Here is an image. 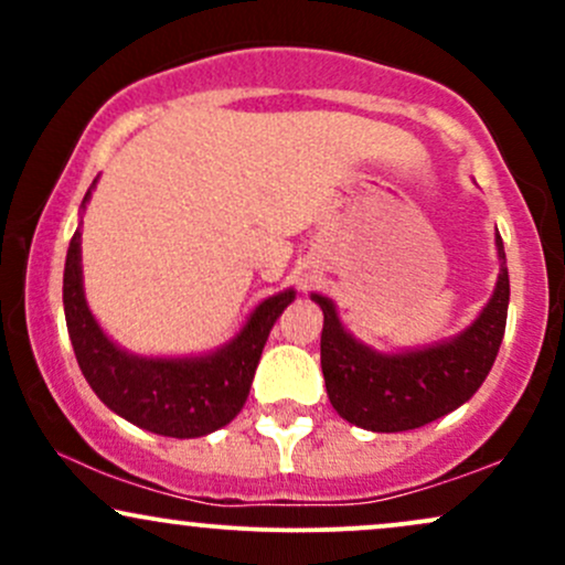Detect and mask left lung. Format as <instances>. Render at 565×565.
I'll return each instance as SVG.
<instances>
[{"mask_svg":"<svg viewBox=\"0 0 565 565\" xmlns=\"http://www.w3.org/2000/svg\"><path fill=\"white\" fill-rule=\"evenodd\" d=\"M499 276L491 300L454 340L406 353H377L345 332L332 300L310 295L323 310L321 369L342 419L372 433H401L444 417L472 398L494 366L508 323L510 278L497 233Z\"/></svg>","mask_w":565,"mask_h":565,"instance_id":"8db88e82","label":"left lung"}]
</instances>
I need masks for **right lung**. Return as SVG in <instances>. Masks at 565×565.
I'll return each instance as SVG.
<instances>
[{"label":"right lung","mask_w":565,"mask_h":565,"mask_svg":"<svg viewBox=\"0 0 565 565\" xmlns=\"http://www.w3.org/2000/svg\"><path fill=\"white\" fill-rule=\"evenodd\" d=\"M95 183L84 193L82 210ZM295 300V289L278 291L255 308L249 321L228 345L199 359H140L116 348L82 289V231L68 244L63 270V308L71 345L84 380L97 398L127 423L170 438H199L228 425L242 412L265 340L281 310Z\"/></svg>","instance_id":"obj_1"}]
</instances>
